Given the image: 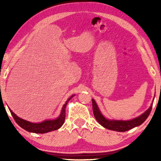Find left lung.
Wrapping results in <instances>:
<instances>
[{
  "mask_svg": "<svg viewBox=\"0 0 161 161\" xmlns=\"http://www.w3.org/2000/svg\"><path fill=\"white\" fill-rule=\"evenodd\" d=\"M153 107V104L150 107V108L147 110L146 112H144L142 115L137 117V118L133 119L130 121H114V120H108L105 119L103 115L101 114L100 111L98 108L97 105L95 101L92 99V108H93L94 116L96 118L97 121L106 129L116 130V131L123 132L126 131L130 129H133L136 126H139L142 124L146 119L148 118L150 113H151Z\"/></svg>",
  "mask_w": 161,
  "mask_h": 161,
  "instance_id": "left-lung-1",
  "label": "left lung"
}]
</instances>
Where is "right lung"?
Masks as SVG:
<instances>
[{
    "label": "right lung",
    "mask_w": 161,
    "mask_h": 161,
    "mask_svg": "<svg viewBox=\"0 0 161 161\" xmlns=\"http://www.w3.org/2000/svg\"><path fill=\"white\" fill-rule=\"evenodd\" d=\"M74 95L71 96L69 99L67 100L66 103L63 105L62 109L61 111V114L58 119L55 120H49V121H45L40 124H34L31 123V122L27 121L25 120L19 118L13 112V111L10 109L11 115L13 116V119L15 121L19 126H20L22 129H25L27 131L32 132V133H45L52 131V130H57L60 128L62 125H63L65 119V108H66V106L69 101L72 99Z\"/></svg>",
    "instance_id": "obj_1"
}]
</instances>
